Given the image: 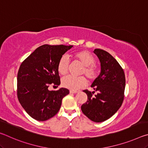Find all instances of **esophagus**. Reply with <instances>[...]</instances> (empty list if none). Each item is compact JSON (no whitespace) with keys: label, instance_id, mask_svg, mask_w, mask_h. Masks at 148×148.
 <instances>
[{"label":"esophagus","instance_id":"1","mask_svg":"<svg viewBox=\"0 0 148 148\" xmlns=\"http://www.w3.org/2000/svg\"><path fill=\"white\" fill-rule=\"evenodd\" d=\"M70 92H71V93H76L77 91H74V90H70Z\"/></svg>","mask_w":148,"mask_h":148}]
</instances>
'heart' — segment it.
<instances>
[{
    "instance_id": "1",
    "label": "heart",
    "mask_w": 148,
    "mask_h": 148,
    "mask_svg": "<svg viewBox=\"0 0 148 148\" xmlns=\"http://www.w3.org/2000/svg\"><path fill=\"white\" fill-rule=\"evenodd\" d=\"M74 60L84 66L82 74H85L90 80L95 79L98 76V69L93 64V56L86 50L76 51L72 54ZM69 61L66 57L62 56L59 60L57 64V71L59 73L64 76L69 72ZM87 85V79L84 76L73 77L66 76L62 79V86L71 90H77L83 88Z\"/></svg>"
}]
</instances>
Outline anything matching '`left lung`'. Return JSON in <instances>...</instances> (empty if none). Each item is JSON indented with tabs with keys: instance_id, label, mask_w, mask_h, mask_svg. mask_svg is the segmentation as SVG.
Instances as JSON below:
<instances>
[{
	"instance_id": "left-lung-1",
	"label": "left lung",
	"mask_w": 148,
	"mask_h": 148,
	"mask_svg": "<svg viewBox=\"0 0 148 148\" xmlns=\"http://www.w3.org/2000/svg\"><path fill=\"white\" fill-rule=\"evenodd\" d=\"M94 53L101 62V71L91 86L95 91H83L87 95V101L81 109L89 119L100 123L110 118L121 107L124 99L125 76L119 62L108 52L95 49ZM96 91L97 94L94 95Z\"/></svg>"
}]
</instances>
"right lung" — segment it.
I'll use <instances>...</instances> for the list:
<instances>
[{
  "label": "right lung",
  "mask_w": 148,
  "mask_h": 148,
  "mask_svg": "<svg viewBox=\"0 0 148 148\" xmlns=\"http://www.w3.org/2000/svg\"><path fill=\"white\" fill-rule=\"evenodd\" d=\"M72 47L42 45L20 65L17 78V98L27 113L37 121H46L56 115L62 99L69 94L66 88L49 91L48 87H58L61 84L57 64Z\"/></svg>",
  "instance_id": "obj_1"
}]
</instances>
